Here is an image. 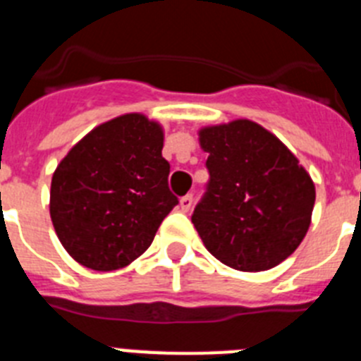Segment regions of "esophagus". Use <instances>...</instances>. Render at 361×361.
Returning <instances> with one entry per match:
<instances>
[{
  "label": "esophagus",
  "instance_id": "1",
  "mask_svg": "<svg viewBox=\"0 0 361 361\" xmlns=\"http://www.w3.org/2000/svg\"><path fill=\"white\" fill-rule=\"evenodd\" d=\"M191 204H193V195H191V193L180 197V209H183V212H190Z\"/></svg>",
  "mask_w": 361,
  "mask_h": 361
}]
</instances>
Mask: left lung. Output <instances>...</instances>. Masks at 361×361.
I'll list each match as a JSON object with an SVG mask.
<instances>
[{"label":"left lung","instance_id":"obj_1","mask_svg":"<svg viewBox=\"0 0 361 361\" xmlns=\"http://www.w3.org/2000/svg\"><path fill=\"white\" fill-rule=\"evenodd\" d=\"M209 180L191 222L206 250L238 271H266L295 253L311 224L314 184L273 133L251 121L204 128Z\"/></svg>","mask_w":361,"mask_h":361}]
</instances>
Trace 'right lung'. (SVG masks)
<instances>
[{"label":"right lung","instance_id":"1","mask_svg":"<svg viewBox=\"0 0 361 361\" xmlns=\"http://www.w3.org/2000/svg\"><path fill=\"white\" fill-rule=\"evenodd\" d=\"M162 130L141 114L101 124L54 171L50 216L70 257L114 271L141 257L178 204L170 191Z\"/></svg>","mask_w":361,"mask_h":361}]
</instances>
